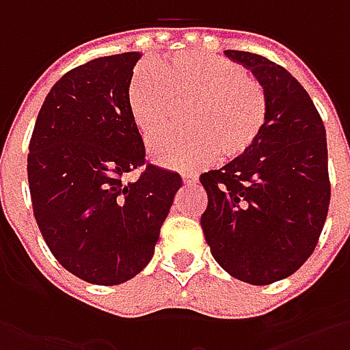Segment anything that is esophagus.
Instances as JSON below:
<instances>
[{"label":"esophagus","mask_w":350,"mask_h":350,"mask_svg":"<svg viewBox=\"0 0 350 350\" xmlns=\"http://www.w3.org/2000/svg\"><path fill=\"white\" fill-rule=\"evenodd\" d=\"M196 179H198L196 175H183V181L189 183V185H191V183H196Z\"/></svg>","instance_id":"esophagus-1"}]
</instances>
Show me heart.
Instances as JSON below:
<instances>
[{
    "mask_svg": "<svg viewBox=\"0 0 350 350\" xmlns=\"http://www.w3.org/2000/svg\"><path fill=\"white\" fill-rule=\"evenodd\" d=\"M177 101H196L185 136L155 140L150 154L155 163L191 169L247 154L267 120V95L259 81L239 64L208 52H177L155 66H140L128 83V111L142 136L152 138L171 126Z\"/></svg>",
    "mask_w": 350,
    "mask_h": 350,
    "instance_id": "b5f03b06",
    "label": "heart"
}]
</instances>
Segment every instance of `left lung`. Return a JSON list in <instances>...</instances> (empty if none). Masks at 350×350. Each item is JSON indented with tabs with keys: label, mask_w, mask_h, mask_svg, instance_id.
<instances>
[{
	"label": "left lung",
	"mask_w": 350,
	"mask_h": 350,
	"mask_svg": "<svg viewBox=\"0 0 350 350\" xmlns=\"http://www.w3.org/2000/svg\"><path fill=\"white\" fill-rule=\"evenodd\" d=\"M267 95V120L247 154L200 175L208 206L200 226L226 273L271 284L302 267L329 208L327 140L321 116L298 79L265 56L224 50Z\"/></svg>",
	"instance_id": "8db88e82"
}]
</instances>
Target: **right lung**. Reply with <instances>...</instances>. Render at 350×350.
<instances>
[{
    "label": "right lung",
    "mask_w": 350,
    "mask_h": 350,
    "mask_svg": "<svg viewBox=\"0 0 350 350\" xmlns=\"http://www.w3.org/2000/svg\"><path fill=\"white\" fill-rule=\"evenodd\" d=\"M140 52L103 56L64 74L42 103L29 144V189L40 234L66 271L101 286L126 282L152 261L179 173L144 165L128 111Z\"/></svg>",
    "instance_id": "add662e5"
}]
</instances>
